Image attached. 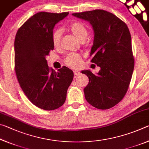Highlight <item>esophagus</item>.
Segmentation results:
<instances>
[{"label": "esophagus", "instance_id": "obj_1", "mask_svg": "<svg viewBox=\"0 0 149 149\" xmlns=\"http://www.w3.org/2000/svg\"><path fill=\"white\" fill-rule=\"evenodd\" d=\"M74 75H75V76H78V75L80 74V72H78V71H74Z\"/></svg>", "mask_w": 149, "mask_h": 149}]
</instances>
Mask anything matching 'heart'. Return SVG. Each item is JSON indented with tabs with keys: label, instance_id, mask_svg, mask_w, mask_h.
Returning <instances> with one entry per match:
<instances>
[{
	"label": "heart",
	"instance_id": "b5f03b06",
	"mask_svg": "<svg viewBox=\"0 0 149 149\" xmlns=\"http://www.w3.org/2000/svg\"><path fill=\"white\" fill-rule=\"evenodd\" d=\"M70 31L74 34L79 41H85L87 39L89 34V31L87 27L84 24L80 22L70 25L69 27ZM62 29H57L53 31L52 35V43L55 47H59L62 37ZM81 57L79 54L75 53H70L66 56L64 59V62L68 66L71 68H77L81 64Z\"/></svg>",
	"mask_w": 149,
	"mask_h": 149
}]
</instances>
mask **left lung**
<instances>
[{
  "instance_id": "8db88e82",
  "label": "left lung",
  "mask_w": 149,
  "mask_h": 149,
  "mask_svg": "<svg viewBox=\"0 0 149 149\" xmlns=\"http://www.w3.org/2000/svg\"><path fill=\"white\" fill-rule=\"evenodd\" d=\"M72 15L92 26L95 36L91 62L100 68L97 75L90 70L81 72L89 81L84 88L85 99L98 109H109L124 97L132 77L134 58L129 29L116 16L103 10Z\"/></svg>"
}]
</instances>
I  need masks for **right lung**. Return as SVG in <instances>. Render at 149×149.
Segmentation results:
<instances>
[{
  "instance_id": "add662e5",
  "label": "right lung",
  "mask_w": 149,
  "mask_h": 149,
  "mask_svg": "<svg viewBox=\"0 0 149 149\" xmlns=\"http://www.w3.org/2000/svg\"><path fill=\"white\" fill-rule=\"evenodd\" d=\"M41 12L17 30L14 41V70L20 87L28 99L45 110L57 109L66 99L74 73L63 66L56 72L48 66L46 56L54 49V26L68 15Z\"/></svg>"
}]
</instances>
